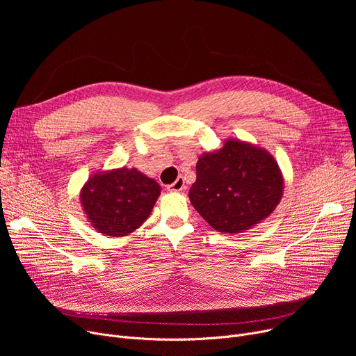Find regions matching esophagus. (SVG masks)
Segmentation results:
<instances>
[{
  "label": "esophagus",
  "instance_id": "esophagus-1",
  "mask_svg": "<svg viewBox=\"0 0 356 356\" xmlns=\"http://www.w3.org/2000/svg\"><path fill=\"white\" fill-rule=\"evenodd\" d=\"M184 188H186V186H184L183 177H177V180L175 183L167 186V191L168 192H181Z\"/></svg>",
  "mask_w": 356,
  "mask_h": 356
}]
</instances>
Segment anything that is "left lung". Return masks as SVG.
Wrapping results in <instances>:
<instances>
[{
	"instance_id": "left-lung-1",
	"label": "left lung",
	"mask_w": 356,
	"mask_h": 356,
	"mask_svg": "<svg viewBox=\"0 0 356 356\" xmlns=\"http://www.w3.org/2000/svg\"><path fill=\"white\" fill-rule=\"evenodd\" d=\"M283 191V173L266 148L228 138L199 157L189 199L215 231L241 234L274 212Z\"/></svg>"
}]
</instances>
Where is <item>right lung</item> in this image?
Wrapping results in <instances>:
<instances>
[{"label": "right lung", "mask_w": 356, "mask_h": 356, "mask_svg": "<svg viewBox=\"0 0 356 356\" xmlns=\"http://www.w3.org/2000/svg\"><path fill=\"white\" fill-rule=\"evenodd\" d=\"M160 191L154 179L136 167H120L92 175L79 199L93 229L106 236H127L147 220Z\"/></svg>", "instance_id": "obj_1"}]
</instances>
